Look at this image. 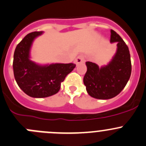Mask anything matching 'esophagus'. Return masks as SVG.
I'll use <instances>...</instances> for the list:
<instances>
[{
	"label": "esophagus",
	"instance_id": "obj_1",
	"mask_svg": "<svg viewBox=\"0 0 146 146\" xmlns=\"http://www.w3.org/2000/svg\"><path fill=\"white\" fill-rule=\"evenodd\" d=\"M76 64H80V63H83V62L85 61V58H84V56H83V55H80V56H78L77 58L76 59Z\"/></svg>",
	"mask_w": 146,
	"mask_h": 146
}]
</instances>
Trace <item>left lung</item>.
Masks as SVG:
<instances>
[{"label": "left lung", "instance_id": "1", "mask_svg": "<svg viewBox=\"0 0 146 146\" xmlns=\"http://www.w3.org/2000/svg\"><path fill=\"white\" fill-rule=\"evenodd\" d=\"M111 43H117V50L106 66H99L87 61L83 83L91 97L101 100L112 98L125 88L131 77V61L129 49L121 37L111 30Z\"/></svg>", "mask_w": 146, "mask_h": 146}]
</instances>
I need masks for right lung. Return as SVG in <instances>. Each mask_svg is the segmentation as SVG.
Returning a JSON list of instances; mask_svg holds the SVG:
<instances>
[{"label": "right lung", "instance_id": "1", "mask_svg": "<svg viewBox=\"0 0 146 146\" xmlns=\"http://www.w3.org/2000/svg\"><path fill=\"white\" fill-rule=\"evenodd\" d=\"M42 31L28 33L17 45L13 56V73L20 88L33 98H46L56 94L66 76L76 67L74 63L39 65L30 60L31 46Z\"/></svg>", "mask_w": 146, "mask_h": 146}]
</instances>
